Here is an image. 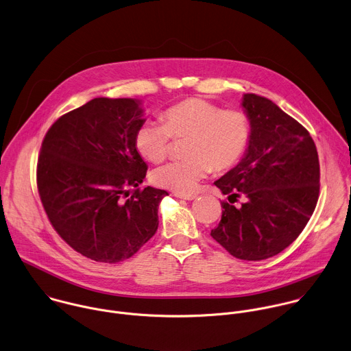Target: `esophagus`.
I'll use <instances>...</instances> for the list:
<instances>
[{"label":"esophagus","instance_id":"1","mask_svg":"<svg viewBox=\"0 0 351 351\" xmlns=\"http://www.w3.org/2000/svg\"><path fill=\"white\" fill-rule=\"evenodd\" d=\"M175 197L180 198V199H186V201H193L197 198L195 194H178V193H175Z\"/></svg>","mask_w":351,"mask_h":351}]
</instances>
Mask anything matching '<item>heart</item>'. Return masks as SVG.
<instances>
[{
	"label": "heart",
	"instance_id": "1",
	"mask_svg": "<svg viewBox=\"0 0 351 351\" xmlns=\"http://www.w3.org/2000/svg\"><path fill=\"white\" fill-rule=\"evenodd\" d=\"M161 119L162 123L141 125L136 133V147L146 160L161 162L169 154L172 138H189V158L165 164L150 175L154 186L178 194L194 193L213 168L223 172L236 167L252 136V123L245 111L223 110L201 97H189L169 106Z\"/></svg>",
	"mask_w": 351,
	"mask_h": 351
}]
</instances>
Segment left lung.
I'll return each mask as SVG.
<instances>
[{"instance_id":"obj_1","label":"left lung","mask_w":351,"mask_h":351,"mask_svg":"<svg viewBox=\"0 0 351 351\" xmlns=\"http://www.w3.org/2000/svg\"><path fill=\"white\" fill-rule=\"evenodd\" d=\"M243 107L251 142L244 158L214 183L229 202H221L210 234L237 259L263 261L289 247L308 223L319 199L320 164L308 130L271 100L247 93ZM240 196L247 201L236 208Z\"/></svg>"}]
</instances>
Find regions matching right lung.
Here are the masks:
<instances>
[{
	"label": "right lung",
	"mask_w": 351,
	"mask_h": 351,
	"mask_svg": "<svg viewBox=\"0 0 351 351\" xmlns=\"http://www.w3.org/2000/svg\"><path fill=\"white\" fill-rule=\"evenodd\" d=\"M143 122L140 101L96 97L58 118L42 142L36 184L43 209L62 240L95 262L132 258L157 230L168 193L140 189L147 165L136 133Z\"/></svg>",
	"instance_id": "1"
}]
</instances>
